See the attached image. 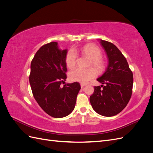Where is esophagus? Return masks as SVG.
<instances>
[{"instance_id": "1", "label": "esophagus", "mask_w": 153, "mask_h": 153, "mask_svg": "<svg viewBox=\"0 0 153 153\" xmlns=\"http://www.w3.org/2000/svg\"><path fill=\"white\" fill-rule=\"evenodd\" d=\"M80 86H81V88H84L85 86V84H81Z\"/></svg>"}]
</instances>
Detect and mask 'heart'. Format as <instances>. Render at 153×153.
<instances>
[{
    "label": "heart",
    "mask_w": 153,
    "mask_h": 153,
    "mask_svg": "<svg viewBox=\"0 0 153 153\" xmlns=\"http://www.w3.org/2000/svg\"><path fill=\"white\" fill-rule=\"evenodd\" d=\"M78 53L84 54L91 59L90 65L93 66L97 71L101 72L104 69V63L101 59L102 53L100 49L96 46L88 44L80 48L70 49L66 53L65 62L68 68H73L75 66L78 58ZM96 76V72L93 68L81 69L74 68L69 72V78L73 82H78L85 84Z\"/></svg>",
    "instance_id": "obj_1"
}]
</instances>
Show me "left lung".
I'll return each instance as SVG.
<instances>
[{
	"label": "left lung",
	"instance_id": "obj_1",
	"mask_svg": "<svg viewBox=\"0 0 153 153\" xmlns=\"http://www.w3.org/2000/svg\"><path fill=\"white\" fill-rule=\"evenodd\" d=\"M100 43L107 55L108 64L102 76L97 78L102 85L94 87L90 102L96 112L112 117L121 112L131 98L133 73L116 46L102 39Z\"/></svg>",
	"mask_w": 153,
	"mask_h": 153
}]
</instances>
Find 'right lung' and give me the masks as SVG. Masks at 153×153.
Returning a JSON list of instances; mask_svg holds the SVG:
<instances>
[{
  "label": "right lung",
  "instance_id": "add662e5",
  "mask_svg": "<svg viewBox=\"0 0 153 153\" xmlns=\"http://www.w3.org/2000/svg\"><path fill=\"white\" fill-rule=\"evenodd\" d=\"M57 42L42 46L30 64L29 82L32 94L40 107L50 116L61 118L75 108L80 89L78 82L61 84L67 76V50H60Z\"/></svg>",
  "mask_w": 153,
  "mask_h": 153
}]
</instances>
